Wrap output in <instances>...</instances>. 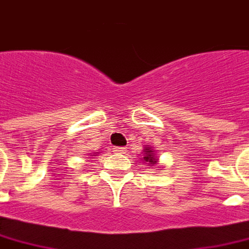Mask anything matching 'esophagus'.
<instances>
[{"mask_svg":"<svg viewBox=\"0 0 249 249\" xmlns=\"http://www.w3.org/2000/svg\"><path fill=\"white\" fill-rule=\"evenodd\" d=\"M113 151H114L116 154H123V152L125 151V148L124 147H114V148H113Z\"/></svg>","mask_w":249,"mask_h":249,"instance_id":"34e87169","label":"esophagus"}]
</instances>
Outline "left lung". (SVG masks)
I'll use <instances>...</instances> for the list:
<instances>
[{
	"label": "left lung",
	"instance_id": "left-lung-1",
	"mask_svg": "<svg viewBox=\"0 0 249 249\" xmlns=\"http://www.w3.org/2000/svg\"><path fill=\"white\" fill-rule=\"evenodd\" d=\"M144 161H149V163H156L158 159L155 158L154 151H151V148H145V156H144ZM158 168V167H156Z\"/></svg>",
	"mask_w": 249,
	"mask_h": 249
}]
</instances>
